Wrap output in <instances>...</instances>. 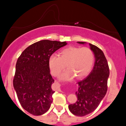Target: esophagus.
<instances>
[{
	"label": "esophagus",
	"instance_id": "34e87169",
	"mask_svg": "<svg viewBox=\"0 0 126 126\" xmlns=\"http://www.w3.org/2000/svg\"><path fill=\"white\" fill-rule=\"evenodd\" d=\"M59 86H60V85H59ZM59 91H60V89H59Z\"/></svg>",
	"mask_w": 126,
	"mask_h": 126
}]
</instances>
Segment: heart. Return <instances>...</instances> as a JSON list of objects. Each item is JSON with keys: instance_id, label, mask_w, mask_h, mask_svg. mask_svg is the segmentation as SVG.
I'll return each mask as SVG.
<instances>
[{"instance_id": "heart-1", "label": "heart", "mask_w": 126, "mask_h": 126, "mask_svg": "<svg viewBox=\"0 0 126 126\" xmlns=\"http://www.w3.org/2000/svg\"><path fill=\"white\" fill-rule=\"evenodd\" d=\"M94 60V53L88 47H69L59 53V57L52 54L48 59L51 73L57 76L65 68L67 70L60 75V80H70L85 77L90 72Z\"/></svg>"}]
</instances>
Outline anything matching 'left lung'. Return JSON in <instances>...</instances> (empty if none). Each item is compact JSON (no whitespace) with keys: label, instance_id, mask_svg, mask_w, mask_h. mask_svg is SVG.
I'll return each mask as SVG.
<instances>
[{"label":"left lung","instance_id":"1","mask_svg":"<svg viewBox=\"0 0 126 126\" xmlns=\"http://www.w3.org/2000/svg\"><path fill=\"white\" fill-rule=\"evenodd\" d=\"M77 43L80 44L86 43ZM89 44L94 54V66L87 77L78 82L79 88L76 92L78 100L68 107L70 112L76 116H85L95 111L107 91L110 75L107 60L101 49L90 43Z\"/></svg>","mask_w":126,"mask_h":126}]
</instances>
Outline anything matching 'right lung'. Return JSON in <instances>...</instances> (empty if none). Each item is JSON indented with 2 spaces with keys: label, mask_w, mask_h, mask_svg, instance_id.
<instances>
[{
  "label": "right lung",
  "mask_w": 126,
  "mask_h": 126,
  "mask_svg": "<svg viewBox=\"0 0 126 126\" xmlns=\"http://www.w3.org/2000/svg\"><path fill=\"white\" fill-rule=\"evenodd\" d=\"M66 44V41L41 40L27 47L18 59L13 84L21 106L29 113L42 115L51 106L54 80L48 59Z\"/></svg>",
  "instance_id": "add662e5"
}]
</instances>
